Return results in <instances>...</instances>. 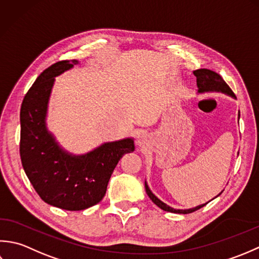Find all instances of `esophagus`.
I'll list each match as a JSON object with an SVG mask.
<instances>
[{"mask_svg":"<svg viewBox=\"0 0 259 259\" xmlns=\"http://www.w3.org/2000/svg\"><path fill=\"white\" fill-rule=\"evenodd\" d=\"M136 143H137V145H140V146H145L147 144V137H146V135L140 134L139 136H137Z\"/></svg>","mask_w":259,"mask_h":259,"instance_id":"obj_1","label":"esophagus"}]
</instances>
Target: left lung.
Returning a JSON list of instances; mask_svg holds the SVG:
<instances>
[{
    "mask_svg": "<svg viewBox=\"0 0 259 259\" xmlns=\"http://www.w3.org/2000/svg\"><path fill=\"white\" fill-rule=\"evenodd\" d=\"M193 75L197 77V86H198V93L199 94L209 93V92H219V93L228 95V96L233 97V98H236V95L233 93V91H231L230 87L227 85L226 81L224 80L223 78H221L220 75H218L217 72H214L212 70H209V69H198V70L193 71ZM239 117H240V112L238 113V119H239ZM145 190H146L147 196L150 197L152 201L154 202L157 205V207L161 208L162 210L167 211V212L183 213V214L191 213V212H193V211L202 208L203 205L208 203L207 202V203L200 204V205H197V207L191 208V209H184V210L174 209V208L170 207V205H167L166 203L162 202L157 197H155V194H153V192L150 190L149 186H147L146 181H145ZM219 194H221V192ZM219 194H218V196H219Z\"/></svg>",
    "mask_w": 259,
    "mask_h": 259,
    "instance_id": "1",
    "label": "left lung"
}]
</instances>
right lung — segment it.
I'll return each mask as SVG.
<instances>
[{"label":"right lung","mask_w":259,"mask_h":259,"mask_svg":"<svg viewBox=\"0 0 259 259\" xmlns=\"http://www.w3.org/2000/svg\"><path fill=\"white\" fill-rule=\"evenodd\" d=\"M78 63L76 59L58 61L41 72L24 96L20 112V156L26 177L45 202L70 211L97 204L106 193L118 161L135 149L133 139L128 137L73 155L63 150L47 128L55 77Z\"/></svg>","instance_id":"right-lung-1"}]
</instances>
